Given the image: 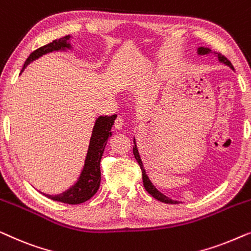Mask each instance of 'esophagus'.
Listing matches in <instances>:
<instances>
[{
  "instance_id": "obj_1",
  "label": "esophagus",
  "mask_w": 251,
  "mask_h": 251,
  "mask_svg": "<svg viewBox=\"0 0 251 251\" xmlns=\"http://www.w3.org/2000/svg\"><path fill=\"white\" fill-rule=\"evenodd\" d=\"M123 122H125V120H123V119L121 118V116H119V118H116L115 123H114L115 128L118 129V130H121L122 126H123Z\"/></svg>"
}]
</instances>
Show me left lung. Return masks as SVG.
Segmentation results:
<instances>
[{
    "label": "left lung",
    "instance_id": "obj_1",
    "mask_svg": "<svg viewBox=\"0 0 251 251\" xmlns=\"http://www.w3.org/2000/svg\"><path fill=\"white\" fill-rule=\"evenodd\" d=\"M198 54H202V56H209V54H214V56H216L218 58V60L221 61V63L227 65V66L229 68H232V70H234L233 68V65L231 64V61H229L227 58L222 56L221 53H217L215 52V51H212L211 49H209V48H204V47H199L198 48ZM133 144H135V146H133V155H135V159L137 160V162L139 163L140 166V169H142V174H143V183H144V187H145V190L149 192V193L152 195L153 198H155L156 200H159L161 202H164V203H178V201H175V200H171V199H169L168 197H166V195L161 193L160 191H157V188L154 186V185L152 184V181L150 180L149 176L146 175V170L144 169V166H143V162H142V159H140V155H139V152H138V149H137V144H136V139L133 138Z\"/></svg>",
    "mask_w": 251,
    "mask_h": 251
}]
</instances>
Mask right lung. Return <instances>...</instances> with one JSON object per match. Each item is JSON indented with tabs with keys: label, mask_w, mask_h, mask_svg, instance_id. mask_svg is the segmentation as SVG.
Wrapping results in <instances>:
<instances>
[{
	"label": "right lung",
	"mask_w": 251,
	"mask_h": 251,
	"mask_svg": "<svg viewBox=\"0 0 251 251\" xmlns=\"http://www.w3.org/2000/svg\"><path fill=\"white\" fill-rule=\"evenodd\" d=\"M72 39L71 35L61 37L59 40H54L52 42L39 48V49L33 51L27 58L25 64L20 74L24 70L32 63V61L39 59L44 54L53 52V51H66L71 50L72 44L70 41ZM116 115H101L96 119L94 129L90 137V143H89L88 153L84 160L83 169L81 170L80 177L77 178L76 183L66 190L63 193L57 195L44 194L51 200L63 202L68 204H78L88 201L94 195L97 193L99 186H100V160L104 153L105 146L107 140L112 136V126L114 125V120Z\"/></svg>",
	"instance_id": "1"
}]
</instances>
